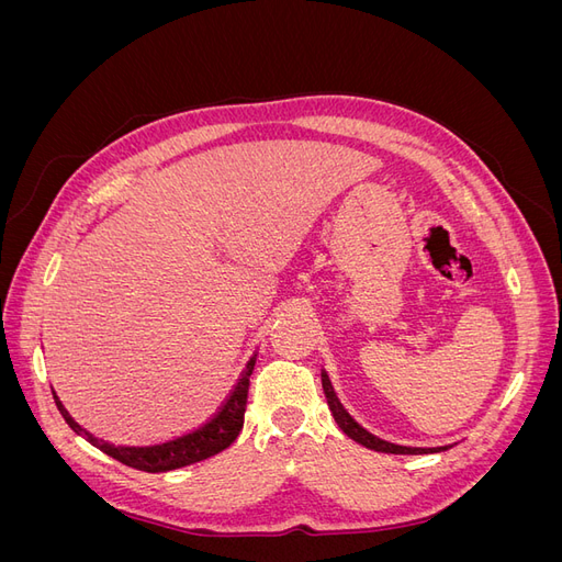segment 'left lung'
<instances>
[{"label": "left lung", "mask_w": 562, "mask_h": 562, "mask_svg": "<svg viewBox=\"0 0 562 562\" xmlns=\"http://www.w3.org/2000/svg\"><path fill=\"white\" fill-rule=\"evenodd\" d=\"M321 382H323V394H326V398H328V407H330V413L337 422V427L342 429L351 440H356V443H361L363 448H370L375 452H389V454H429V452H440V450L450 448V446H446V448H405V446L386 443V440L368 434L363 427H359V422L351 419V415L345 411L342 403L337 401L333 384H330L326 372H321Z\"/></svg>", "instance_id": "left-lung-1"}]
</instances>
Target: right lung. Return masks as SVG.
I'll return each instance as SVG.
<instances>
[{"label":"right lung","mask_w":562,"mask_h":562,"mask_svg":"<svg viewBox=\"0 0 562 562\" xmlns=\"http://www.w3.org/2000/svg\"><path fill=\"white\" fill-rule=\"evenodd\" d=\"M252 368H255V356L248 361L246 370L241 372V378L232 389L227 401L220 405V411L206 424H201L199 429H194L190 434H182L173 440H164V443L145 446V448H126V446L103 443V440H98L93 434L79 427V424L70 417V413L65 411L58 396H54V398H56V405H58L63 419L70 424V429L75 434H79L81 438H87L91 446L103 450L105 454L114 457L116 462H122L126 467L147 471V473H161V471H173V469H180L187 464L201 462V459H209L217 452H223L225 448H229L234 443L236 436H239V431L244 429V413H246Z\"/></svg>","instance_id":"add662e5"}]
</instances>
